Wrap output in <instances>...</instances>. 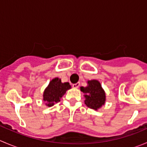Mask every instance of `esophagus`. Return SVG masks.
Listing matches in <instances>:
<instances>
[{
    "instance_id": "1",
    "label": "esophagus",
    "mask_w": 147,
    "mask_h": 147,
    "mask_svg": "<svg viewBox=\"0 0 147 147\" xmlns=\"http://www.w3.org/2000/svg\"><path fill=\"white\" fill-rule=\"evenodd\" d=\"M72 87H73L74 88H78V87H80V83L78 82V83H75V84H72Z\"/></svg>"
}]
</instances>
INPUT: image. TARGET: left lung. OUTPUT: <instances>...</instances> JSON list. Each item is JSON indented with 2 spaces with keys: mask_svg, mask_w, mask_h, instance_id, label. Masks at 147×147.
I'll return each instance as SVG.
<instances>
[{
  "mask_svg": "<svg viewBox=\"0 0 147 147\" xmlns=\"http://www.w3.org/2000/svg\"><path fill=\"white\" fill-rule=\"evenodd\" d=\"M80 90L84 94V103L88 107L97 110L105 105V92L98 80H88L87 87H81Z\"/></svg>",
  "mask_w": 147,
  "mask_h": 147,
  "instance_id": "1",
  "label": "left lung"
}]
</instances>
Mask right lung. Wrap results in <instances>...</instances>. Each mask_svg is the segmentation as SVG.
Instances as JSON below:
<instances>
[{"label": "right lung", "mask_w": 147, "mask_h": 147, "mask_svg": "<svg viewBox=\"0 0 147 147\" xmlns=\"http://www.w3.org/2000/svg\"><path fill=\"white\" fill-rule=\"evenodd\" d=\"M71 88L69 82H61V80L55 78L52 80L43 92V101L47 107H52L55 103L60 101V99L67 90Z\"/></svg>", "instance_id": "1"}]
</instances>
